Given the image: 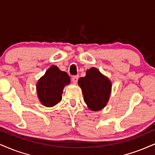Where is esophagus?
<instances>
[{
  "label": "esophagus",
  "instance_id": "obj_1",
  "mask_svg": "<svg viewBox=\"0 0 155 155\" xmlns=\"http://www.w3.org/2000/svg\"><path fill=\"white\" fill-rule=\"evenodd\" d=\"M78 79H79V76H78V75L72 76V78H71V80H72L73 83H74V84H76V82L78 81Z\"/></svg>",
  "mask_w": 155,
  "mask_h": 155
}]
</instances>
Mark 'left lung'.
Returning <instances> with one entry per match:
<instances>
[{"mask_svg":"<svg viewBox=\"0 0 155 155\" xmlns=\"http://www.w3.org/2000/svg\"><path fill=\"white\" fill-rule=\"evenodd\" d=\"M84 95V100L89 110L99 111L103 109L109 101L112 82L97 68L92 67L86 72L84 77L78 81Z\"/></svg>","mask_w":155,"mask_h":155,"instance_id":"left-lung-1","label":"left lung"}]
</instances>
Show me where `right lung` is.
<instances>
[{
	"label": "right lung",
	"instance_id": "right-lung-1",
	"mask_svg": "<svg viewBox=\"0 0 155 155\" xmlns=\"http://www.w3.org/2000/svg\"><path fill=\"white\" fill-rule=\"evenodd\" d=\"M71 80L66 72L51 66L37 83V97L42 105L51 107L61 101L64 87Z\"/></svg>",
	"mask_w": 155,
	"mask_h": 155
}]
</instances>
